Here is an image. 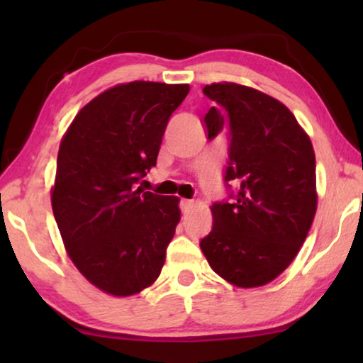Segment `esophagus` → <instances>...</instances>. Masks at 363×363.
I'll list each match as a JSON object with an SVG mask.
<instances>
[{"instance_id":"obj_1","label":"esophagus","mask_w":363,"mask_h":363,"mask_svg":"<svg viewBox=\"0 0 363 363\" xmlns=\"http://www.w3.org/2000/svg\"><path fill=\"white\" fill-rule=\"evenodd\" d=\"M180 210H182V213H190L191 210H193V201L191 200H182L180 201Z\"/></svg>"}]
</instances>
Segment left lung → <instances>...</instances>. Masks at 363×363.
Returning <instances> with one entry per match:
<instances>
[{
    "label": "left lung",
    "mask_w": 363,
    "mask_h": 363,
    "mask_svg": "<svg viewBox=\"0 0 363 363\" xmlns=\"http://www.w3.org/2000/svg\"><path fill=\"white\" fill-rule=\"evenodd\" d=\"M203 94L215 102L203 117L208 140L228 127L223 180L230 195L211 205L213 228L200 247L223 279L264 286L291 264L314 221V148L289 108L271 96L233 82L205 86Z\"/></svg>",
    "instance_id": "8db88e82"
}]
</instances>
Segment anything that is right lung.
Returning a JSON list of instances; mask_svg holds the SVG:
<instances>
[{
    "instance_id": "1",
    "label": "right lung",
    "mask_w": 363,
    "mask_h": 363,
    "mask_svg": "<svg viewBox=\"0 0 363 363\" xmlns=\"http://www.w3.org/2000/svg\"><path fill=\"white\" fill-rule=\"evenodd\" d=\"M188 92V84L145 81L108 89L77 113L59 147L54 218L69 257L107 294H137L160 276L178 198L135 185L157 165L167 123Z\"/></svg>"
}]
</instances>
